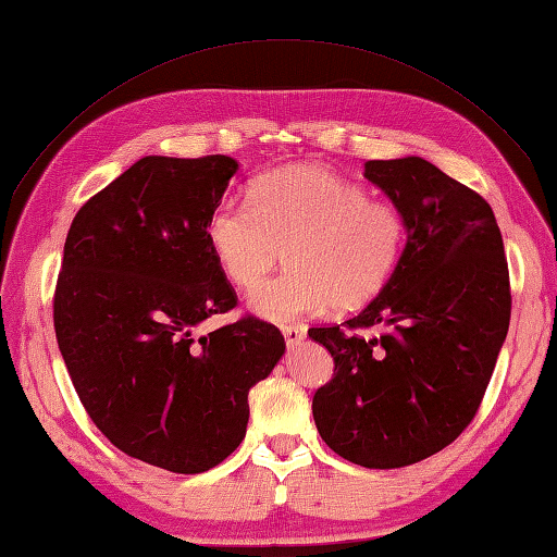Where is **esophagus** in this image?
<instances>
[{
	"mask_svg": "<svg viewBox=\"0 0 557 557\" xmlns=\"http://www.w3.org/2000/svg\"><path fill=\"white\" fill-rule=\"evenodd\" d=\"M283 337H286V343L293 347V345H300L305 337H307V329L305 325H283L281 329Z\"/></svg>",
	"mask_w": 557,
	"mask_h": 557,
	"instance_id": "esophagus-1",
	"label": "esophagus"
}]
</instances>
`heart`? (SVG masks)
I'll return each mask as SVG.
<instances>
[{
    "instance_id": "heart-1",
    "label": "heart",
    "mask_w": 557,
    "mask_h": 557,
    "mask_svg": "<svg viewBox=\"0 0 557 557\" xmlns=\"http://www.w3.org/2000/svg\"><path fill=\"white\" fill-rule=\"evenodd\" d=\"M208 243L234 286L250 290L283 250L286 271L250 295L274 323L359 309L381 293L401 260L406 220L331 170L295 165L264 174L250 200H222L208 216Z\"/></svg>"
}]
</instances>
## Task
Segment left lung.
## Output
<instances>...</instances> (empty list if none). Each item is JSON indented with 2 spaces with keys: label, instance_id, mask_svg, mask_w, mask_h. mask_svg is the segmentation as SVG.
<instances>
[{
  "label": "left lung",
  "instance_id": "obj_1",
  "mask_svg": "<svg viewBox=\"0 0 557 557\" xmlns=\"http://www.w3.org/2000/svg\"><path fill=\"white\" fill-rule=\"evenodd\" d=\"M363 176L401 210L406 246L357 317L309 329L335 361L311 413L337 456L389 470L442 451L470 425L508 333L510 281L496 216L472 188L418 156L369 160ZM371 324L388 331L354 333Z\"/></svg>",
  "mask_w": 557,
  "mask_h": 557
}]
</instances>
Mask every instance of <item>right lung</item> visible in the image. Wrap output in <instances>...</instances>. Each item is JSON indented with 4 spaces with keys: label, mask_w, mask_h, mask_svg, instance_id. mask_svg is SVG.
Here are the masks:
<instances>
[{
    "label": "right lung",
    "mask_w": 557,
    "mask_h": 557,
    "mask_svg": "<svg viewBox=\"0 0 557 557\" xmlns=\"http://www.w3.org/2000/svg\"><path fill=\"white\" fill-rule=\"evenodd\" d=\"M238 162L146 156L89 198L67 232L53 329L79 401L120 451L206 472L236 451L248 392L286 351L267 321L198 325L236 307L208 243Z\"/></svg>",
    "instance_id": "obj_1"
}]
</instances>
